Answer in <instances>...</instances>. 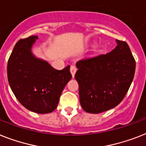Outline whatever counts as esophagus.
Listing matches in <instances>:
<instances>
[{"mask_svg":"<svg viewBox=\"0 0 146 146\" xmlns=\"http://www.w3.org/2000/svg\"><path fill=\"white\" fill-rule=\"evenodd\" d=\"M70 71H71V73H72V77L74 78V74H75L76 73V71H77V68H76L74 66H72L70 67Z\"/></svg>","mask_w":146,"mask_h":146,"instance_id":"obj_1","label":"esophagus"}]
</instances>
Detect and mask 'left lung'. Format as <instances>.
<instances>
[{
  "label": "left lung",
  "mask_w": 146,
  "mask_h": 146,
  "mask_svg": "<svg viewBox=\"0 0 146 146\" xmlns=\"http://www.w3.org/2000/svg\"><path fill=\"white\" fill-rule=\"evenodd\" d=\"M117 46L108 54L79 60L74 78L79 84L82 108L99 113L115 108L124 99L134 77L136 61L127 42L116 40Z\"/></svg>",
  "instance_id": "left-lung-1"
}]
</instances>
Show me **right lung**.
Wrapping results in <instances>:
<instances>
[{
  "label": "right lung",
  "instance_id": "add662e5",
  "mask_svg": "<svg viewBox=\"0 0 146 146\" xmlns=\"http://www.w3.org/2000/svg\"><path fill=\"white\" fill-rule=\"evenodd\" d=\"M37 38L31 36L15 44L7 62V78L11 90L25 108L36 113H49L57 107L72 74L69 66L56 70L35 58L31 48Z\"/></svg>",
  "mask_w": 146,
  "mask_h": 146
}]
</instances>
